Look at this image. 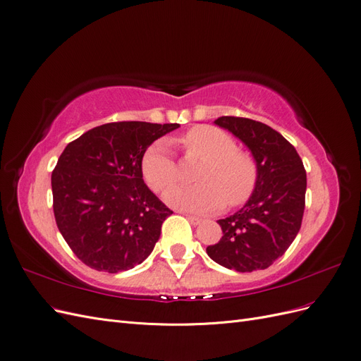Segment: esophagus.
<instances>
[{"instance_id": "34e87169", "label": "esophagus", "mask_w": 361, "mask_h": 361, "mask_svg": "<svg viewBox=\"0 0 361 361\" xmlns=\"http://www.w3.org/2000/svg\"><path fill=\"white\" fill-rule=\"evenodd\" d=\"M187 218H188V221L191 224H194V226H197V224H200L203 221L200 216H195V215H187Z\"/></svg>"}]
</instances>
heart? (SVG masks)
I'll use <instances>...</instances> for the list:
<instances>
[{"mask_svg":"<svg viewBox=\"0 0 361 361\" xmlns=\"http://www.w3.org/2000/svg\"><path fill=\"white\" fill-rule=\"evenodd\" d=\"M188 155L204 159L191 187H174L164 194L178 209L212 212L245 203L257 182L255 161L239 152L236 141L214 126H195L180 140ZM141 174L152 191H164L179 180V169L169 141L158 140L141 158Z\"/></svg>","mask_w":361,"mask_h":361,"instance_id":"b5f03b06","label":"heart"}]
</instances>
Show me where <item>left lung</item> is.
<instances>
[{"mask_svg":"<svg viewBox=\"0 0 361 361\" xmlns=\"http://www.w3.org/2000/svg\"><path fill=\"white\" fill-rule=\"evenodd\" d=\"M214 123L251 152L257 182L241 209L218 220L223 236L206 253L218 265L238 272L267 269L300 232L307 188L302 161L289 141L265 123L232 116L218 117Z\"/></svg>","mask_w":361,"mask_h":361,"instance_id":"obj_1","label":"left lung"}]
</instances>
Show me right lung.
<instances>
[{
	"mask_svg": "<svg viewBox=\"0 0 361 361\" xmlns=\"http://www.w3.org/2000/svg\"><path fill=\"white\" fill-rule=\"evenodd\" d=\"M179 123L117 122L87 130L66 146L52 171L56 223L81 262L116 274L152 253L173 214L141 174V158Z\"/></svg>",
	"mask_w": 361,
	"mask_h": 361,
	"instance_id": "right-lung-1",
	"label": "right lung"
}]
</instances>
